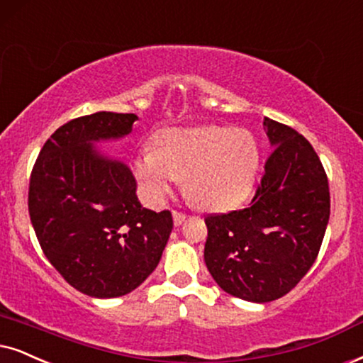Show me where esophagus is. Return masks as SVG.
<instances>
[{"label":"esophagus","mask_w":363,"mask_h":363,"mask_svg":"<svg viewBox=\"0 0 363 363\" xmlns=\"http://www.w3.org/2000/svg\"><path fill=\"white\" fill-rule=\"evenodd\" d=\"M186 218L187 216L184 213H179V211H174L172 213V219H174V224H176V226H181V224L186 221Z\"/></svg>","instance_id":"1"}]
</instances>
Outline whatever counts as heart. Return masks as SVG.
Segmentation results:
<instances>
[{"label":"heart","mask_w":363,"mask_h":363,"mask_svg":"<svg viewBox=\"0 0 363 363\" xmlns=\"http://www.w3.org/2000/svg\"><path fill=\"white\" fill-rule=\"evenodd\" d=\"M259 169V147L245 128L223 125L171 127L155 135V149L144 147L134 172L154 199L167 194L177 179L196 206L233 209L253 191Z\"/></svg>","instance_id":"b5f03b06"}]
</instances>
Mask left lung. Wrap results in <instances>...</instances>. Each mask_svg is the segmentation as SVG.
Here are the masks:
<instances>
[{
  "mask_svg": "<svg viewBox=\"0 0 363 363\" xmlns=\"http://www.w3.org/2000/svg\"><path fill=\"white\" fill-rule=\"evenodd\" d=\"M272 154L250 208L204 219V261L229 295L278 300L315 263L330 218L328 179L311 144L264 117Z\"/></svg>",
  "mask_w": 363,
  "mask_h": 363,
  "instance_id": "8db88e82",
  "label": "left lung"
}]
</instances>
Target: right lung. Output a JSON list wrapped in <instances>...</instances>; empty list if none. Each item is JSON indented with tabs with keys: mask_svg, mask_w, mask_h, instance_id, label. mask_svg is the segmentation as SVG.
<instances>
[{
	"mask_svg": "<svg viewBox=\"0 0 363 363\" xmlns=\"http://www.w3.org/2000/svg\"><path fill=\"white\" fill-rule=\"evenodd\" d=\"M135 113L95 112L53 132L30 179L28 211L38 242L75 290L117 298L154 272L172 231L169 211L137 197L134 174L95 147L132 132Z\"/></svg>",
	"mask_w": 363,
	"mask_h": 363,
	"instance_id": "right-lung-1",
	"label": "right lung"
}]
</instances>
